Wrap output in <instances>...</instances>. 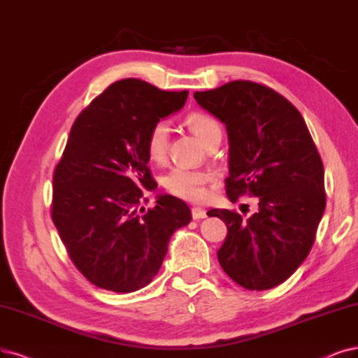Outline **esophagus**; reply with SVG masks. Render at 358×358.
I'll return each instance as SVG.
<instances>
[{
	"mask_svg": "<svg viewBox=\"0 0 358 358\" xmlns=\"http://www.w3.org/2000/svg\"><path fill=\"white\" fill-rule=\"evenodd\" d=\"M192 217H193V220H202L206 217V210L202 208L194 206V208H192Z\"/></svg>",
	"mask_w": 358,
	"mask_h": 358,
	"instance_id": "obj_1",
	"label": "esophagus"
}]
</instances>
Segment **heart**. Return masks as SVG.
I'll return each mask as SVG.
<instances>
[{
	"mask_svg": "<svg viewBox=\"0 0 358 358\" xmlns=\"http://www.w3.org/2000/svg\"><path fill=\"white\" fill-rule=\"evenodd\" d=\"M184 122L205 145H209L215 140H221V125L214 116L205 112H192L184 119ZM168 138V127L164 122H157L149 131L145 149L153 162L161 164L165 161ZM214 178L213 172L208 171L174 168L162 178V186L168 193L180 197V199L202 202L208 194V184L213 182Z\"/></svg>",
	"mask_w": 358,
	"mask_h": 358,
	"instance_id": "1",
	"label": "heart"
}]
</instances>
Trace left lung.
<instances>
[{"mask_svg":"<svg viewBox=\"0 0 358 358\" xmlns=\"http://www.w3.org/2000/svg\"><path fill=\"white\" fill-rule=\"evenodd\" d=\"M202 108L226 124L231 202L258 197V210L210 209L226 222L227 237L217 252L226 274L249 290L283 283L310 254L326 208L324 169L302 115L273 88L231 81L196 91Z\"/></svg>","mask_w":358,"mask_h":358,"instance_id":"left-lung-1","label":"left lung"}]
</instances>
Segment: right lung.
<instances>
[{"mask_svg":"<svg viewBox=\"0 0 358 358\" xmlns=\"http://www.w3.org/2000/svg\"><path fill=\"white\" fill-rule=\"evenodd\" d=\"M187 96L121 79L75 119L52 176L51 218L73 266L97 287L128 294L148 286L171 236L192 221L189 206L169 194L144 209L140 189L156 184L149 131Z\"/></svg>","mask_w":358,"mask_h":358,"instance_id":"obj_1","label":"right lung"}]
</instances>
